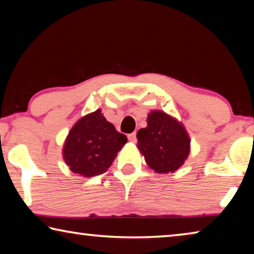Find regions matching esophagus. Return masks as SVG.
Here are the masks:
<instances>
[{
  "mask_svg": "<svg viewBox=\"0 0 254 254\" xmlns=\"http://www.w3.org/2000/svg\"><path fill=\"white\" fill-rule=\"evenodd\" d=\"M127 139H128V141H130V142H136V133L135 132H132V133H130V134L127 135Z\"/></svg>",
  "mask_w": 254,
  "mask_h": 254,
  "instance_id": "1",
  "label": "esophagus"
}]
</instances>
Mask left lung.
Here are the masks:
<instances>
[{
    "label": "left lung",
    "mask_w": 254,
    "mask_h": 254,
    "mask_svg": "<svg viewBox=\"0 0 254 254\" xmlns=\"http://www.w3.org/2000/svg\"><path fill=\"white\" fill-rule=\"evenodd\" d=\"M147 127L136 133L137 148L150 168L158 174L174 173L184 165L190 139L182 123L162 111L150 112Z\"/></svg>",
    "instance_id": "left-lung-1"
}]
</instances>
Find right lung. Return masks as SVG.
<instances>
[{
    "instance_id": "right-lung-1",
    "label": "right lung",
    "mask_w": 254,
    "mask_h": 254,
    "mask_svg": "<svg viewBox=\"0 0 254 254\" xmlns=\"http://www.w3.org/2000/svg\"><path fill=\"white\" fill-rule=\"evenodd\" d=\"M127 141V136L115 130L97 110L71 127L64 144V160L74 174L94 177L110 168Z\"/></svg>"
}]
</instances>
